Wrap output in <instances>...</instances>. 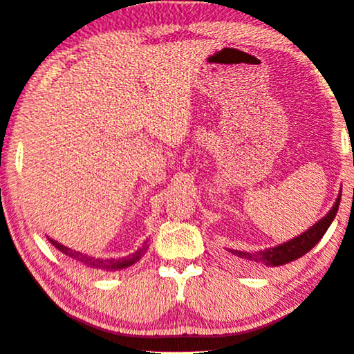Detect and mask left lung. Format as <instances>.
<instances>
[{
	"label": "left lung",
	"instance_id": "obj_1",
	"mask_svg": "<svg viewBox=\"0 0 354 354\" xmlns=\"http://www.w3.org/2000/svg\"><path fill=\"white\" fill-rule=\"evenodd\" d=\"M342 198V187L339 190L337 198H335L334 205L328 211L326 216H323L317 223H313L310 228H307L304 233L299 236H295L293 239L282 243L274 248H268L265 250L258 252H244L236 249H225L230 254V263L232 266H236L239 269H260V268H276L287 265L290 261H295L306 255L308 250H312L319 243V239L324 236L328 232L330 223H333L335 214H337L339 205Z\"/></svg>",
	"mask_w": 354,
	"mask_h": 354
}]
</instances>
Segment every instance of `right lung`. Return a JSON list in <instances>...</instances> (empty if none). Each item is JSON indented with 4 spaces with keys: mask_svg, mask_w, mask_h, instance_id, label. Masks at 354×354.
Masks as SVG:
<instances>
[{
    "mask_svg": "<svg viewBox=\"0 0 354 354\" xmlns=\"http://www.w3.org/2000/svg\"><path fill=\"white\" fill-rule=\"evenodd\" d=\"M48 243H52V245H55L56 249H58L59 252H63L64 255L74 258V260L83 263V265L88 266V268H94V269H104V271H120V269H126L129 266L136 265L137 261H140V258H142L145 255V252H147L148 249V243L149 241L147 239L145 241V244L142 245V248H138L133 254L127 255V257H122L120 258V260H115V258H106V260H104V258H96V257H88V255H83L80 254V252H75L69 248H66V245H63L61 243H58V241L47 236Z\"/></svg>",
    "mask_w": 354,
    "mask_h": 354,
    "instance_id": "1",
    "label": "right lung"
}]
</instances>
